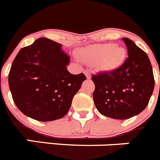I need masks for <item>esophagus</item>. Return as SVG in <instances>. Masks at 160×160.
<instances>
[{"label":"esophagus","instance_id":"1","mask_svg":"<svg viewBox=\"0 0 160 160\" xmlns=\"http://www.w3.org/2000/svg\"><path fill=\"white\" fill-rule=\"evenodd\" d=\"M83 72H84L85 76H86V77H87L88 79L91 78V72L88 71V70H87V69L84 70V71H83Z\"/></svg>","mask_w":160,"mask_h":160}]
</instances>
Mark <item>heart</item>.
Returning <instances> with one entry per match:
<instances>
[{"instance_id":"obj_1","label":"heart","mask_w":160,"mask_h":160,"mask_svg":"<svg viewBox=\"0 0 160 160\" xmlns=\"http://www.w3.org/2000/svg\"><path fill=\"white\" fill-rule=\"evenodd\" d=\"M81 55L84 58H91L101 62L104 67H114L122 63L125 56L123 48L117 47L115 44H98L91 46L82 51Z\"/></svg>"}]
</instances>
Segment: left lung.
<instances>
[{
	"mask_svg": "<svg viewBox=\"0 0 160 160\" xmlns=\"http://www.w3.org/2000/svg\"><path fill=\"white\" fill-rule=\"evenodd\" d=\"M122 41L128 58L118 68L92 75L93 99L98 112L114 119H128L142 112L154 90L155 80L147 53L129 38Z\"/></svg>",
	"mask_w": 160,
	"mask_h": 160,
	"instance_id": "1",
	"label": "left lung"
}]
</instances>
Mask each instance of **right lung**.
I'll return each instance as SVG.
<instances>
[{"label":"right lung","mask_w":160,"mask_h":160,"mask_svg":"<svg viewBox=\"0 0 160 160\" xmlns=\"http://www.w3.org/2000/svg\"><path fill=\"white\" fill-rule=\"evenodd\" d=\"M62 45L40 38L19 50L8 74L13 101L25 115L50 122L68 113L86 77L67 70L70 58Z\"/></svg>","instance_id":"1"}]
</instances>
